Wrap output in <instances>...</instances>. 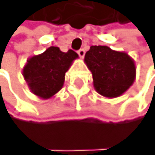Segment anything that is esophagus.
<instances>
[{
  "label": "esophagus",
  "mask_w": 155,
  "mask_h": 155,
  "mask_svg": "<svg viewBox=\"0 0 155 155\" xmlns=\"http://www.w3.org/2000/svg\"><path fill=\"white\" fill-rule=\"evenodd\" d=\"M77 53H78V54H79V57L81 58V59H83V58H84V56H85V51L84 50H79L78 51H77Z\"/></svg>",
  "instance_id": "34e87169"
}]
</instances>
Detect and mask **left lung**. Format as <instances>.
Listing matches in <instances>:
<instances>
[{"mask_svg": "<svg viewBox=\"0 0 155 155\" xmlns=\"http://www.w3.org/2000/svg\"><path fill=\"white\" fill-rule=\"evenodd\" d=\"M84 62L92 74L94 89L104 97L121 96L135 81V62L125 51L107 45H91Z\"/></svg>", "mask_w": 155, "mask_h": 155, "instance_id": "obj_1", "label": "left lung"}]
</instances>
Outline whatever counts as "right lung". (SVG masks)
<instances>
[{
    "mask_svg": "<svg viewBox=\"0 0 155 155\" xmlns=\"http://www.w3.org/2000/svg\"><path fill=\"white\" fill-rule=\"evenodd\" d=\"M78 54L72 50L64 53L58 46H50L42 54L29 58L22 75L29 89L41 99L51 98L62 89L66 72Z\"/></svg>",
    "mask_w": 155,
    "mask_h": 155,
    "instance_id": "add662e5",
    "label": "right lung"
}]
</instances>
